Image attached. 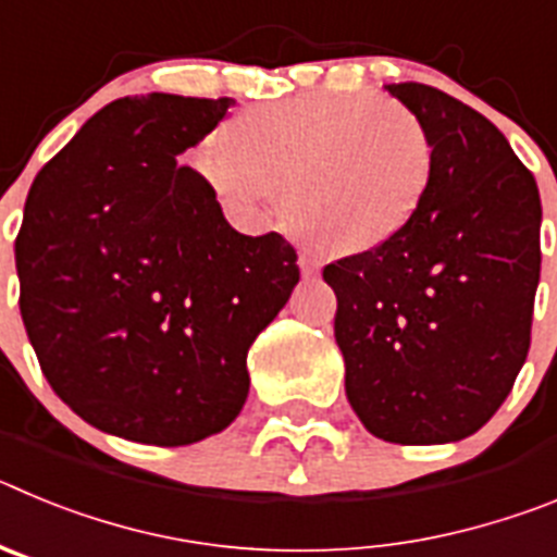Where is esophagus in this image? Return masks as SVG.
<instances>
[{
    "instance_id": "34e87169",
    "label": "esophagus",
    "mask_w": 557,
    "mask_h": 557,
    "mask_svg": "<svg viewBox=\"0 0 557 557\" xmlns=\"http://www.w3.org/2000/svg\"><path fill=\"white\" fill-rule=\"evenodd\" d=\"M298 268H301L304 275H314V273H318V262H314L312 256H307V253L298 256Z\"/></svg>"
}]
</instances>
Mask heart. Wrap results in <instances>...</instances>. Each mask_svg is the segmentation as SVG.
Masks as SVG:
<instances>
[{
    "label": "heart",
    "mask_w": 557,
    "mask_h": 557,
    "mask_svg": "<svg viewBox=\"0 0 557 557\" xmlns=\"http://www.w3.org/2000/svg\"><path fill=\"white\" fill-rule=\"evenodd\" d=\"M435 147L424 120L373 95H307L256 108L209 139L198 172L220 203L259 223L282 206L295 228L343 253L371 250L410 223Z\"/></svg>",
    "instance_id": "obj_1"
}]
</instances>
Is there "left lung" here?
<instances>
[{"mask_svg":"<svg viewBox=\"0 0 557 557\" xmlns=\"http://www.w3.org/2000/svg\"><path fill=\"white\" fill-rule=\"evenodd\" d=\"M385 88L424 120L432 181L396 236L323 268L334 339L371 435L455 444L488 424L528 359L539 186L480 111L421 83Z\"/></svg>","mask_w":557,"mask_h":557,"instance_id":"obj_1","label":"left lung"}]
</instances>
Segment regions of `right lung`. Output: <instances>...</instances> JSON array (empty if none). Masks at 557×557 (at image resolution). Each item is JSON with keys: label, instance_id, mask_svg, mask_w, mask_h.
<instances>
[{"label": "right lung", "instance_id": "add662e5", "mask_svg": "<svg viewBox=\"0 0 557 557\" xmlns=\"http://www.w3.org/2000/svg\"><path fill=\"white\" fill-rule=\"evenodd\" d=\"M234 102L113 100L29 186L24 329L52 391L108 435L223 432L248 398V348L301 278L282 234L234 231L203 175L178 166Z\"/></svg>", "mask_w": 557, "mask_h": 557}]
</instances>
